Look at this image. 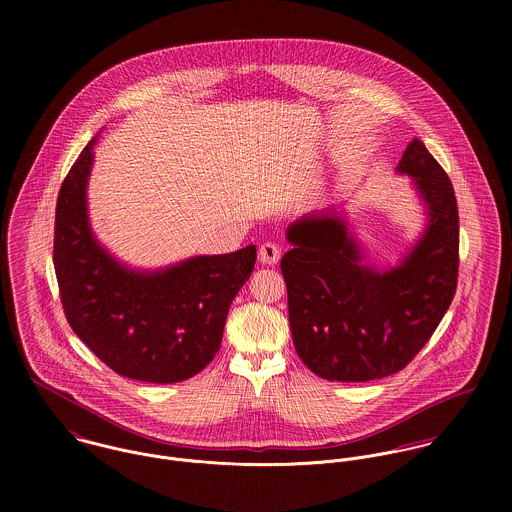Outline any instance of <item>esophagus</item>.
I'll list each match as a JSON object with an SVG mask.
<instances>
[{
  "mask_svg": "<svg viewBox=\"0 0 512 512\" xmlns=\"http://www.w3.org/2000/svg\"><path fill=\"white\" fill-rule=\"evenodd\" d=\"M280 256H282V250H280V246H278V244H274V242H266V244H262V246H260L258 258H260V262H262V264H266V266H274V264H278Z\"/></svg>",
  "mask_w": 512,
  "mask_h": 512,
  "instance_id": "34e87169",
  "label": "esophagus"
}]
</instances>
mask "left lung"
Masks as SVG:
<instances>
[{"mask_svg":"<svg viewBox=\"0 0 512 512\" xmlns=\"http://www.w3.org/2000/svg\"><path fill=\"white\" fill-rule=\"evenodd\" d=\"M418 193L426 224L392 268L365 262L345 211L293 220L282 258L293 345L325 380L366 382L408 365L430 341L457 286L459 217L447 173L418 138L398 167Z\"/></svg>","mask_w":512,"mask_h":512,"instance_id":"left-lung-1","label":"left lung"}]
</instances>
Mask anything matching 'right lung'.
I'll return each mask as SVG.
<instances>
[{
	"label": "right lung",
	"mask_w": 512,
	"mask_h": 512,
	"mask_svg": "<svg viewBox=\"0 0 512 512\" xmlns=\"http://www.w3.org/2000/svg\"><path fill=\"white\" fill-rule=\"evenodd\" d=\"M96 142L98 136L82 149L57 199L53 262L67 321L104 365L126 378L187 380L215 359L228 307L254 270L256 246L159 270L120 262L88 219Z\"/></svg>",
	"instance_id": "1"
}]
</instances>
